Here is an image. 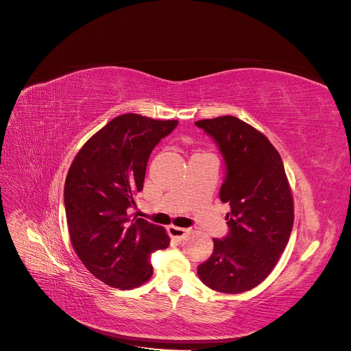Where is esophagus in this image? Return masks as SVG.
Here are the masks:
<instances>
[{"label":"esophagus","instance_id":"1","mask_svg":"<svg viewBox=\"0 0 351 351\" xmlns=\"http://www.w3.org/2000/svg\"><path fill=\"white\" fill-rule=\"evenodd\" d=\"M168 233L171 237L178 239V241H182L183 237H185L189 233V229L185 228H178V226H169L168 228Z\"/></svg>","mask_w":351,"mask_h":351}]
</instances>
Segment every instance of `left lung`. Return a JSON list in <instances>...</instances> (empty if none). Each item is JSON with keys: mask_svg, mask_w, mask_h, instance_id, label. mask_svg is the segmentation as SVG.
I'll list each match as a JSON object with an SVG mask.
<instances>
[{"mask_svg": "<svg viewBox=\"0 0 351 351\" xmlns=\"http://www.w3.org/2000/svg\"><path fill=\"white\" fill-rule=\"evenodd\" d=\"M217 143L226 163L220 200L229 204V234L197 267L200 280L222 293L261 285L278 265L294 222L290 183L280 154L256 128L236 117L195 122Z\"/></svg>", "mask_w": 351, "mask_h": 351, "instance_id": "obj_1", "label": "left lung"}]
</instances>
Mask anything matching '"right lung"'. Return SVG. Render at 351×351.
Segmentation results:
<instances>
[{
    "instance_id": "obj_1",
    "label": "right lung",
    "mask_w": 351,
    "mask_h": 351,
    "mask_svg": "<svg viewBox=\"0 0 351 351\" xmlns=\"http://www.w3.org/2000/svg\"><path fill=\"white\" fill-rule=\"evenodd\" d=\"M176 125V119L119 115L84 143L69 166L64 202L71 243L89 273L108 286L129 290L149 280L151 253L171 243L162 226L131 219L126 210L143 188L155 145Z\"/></svg>"
}]
</instances>
